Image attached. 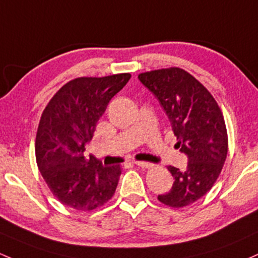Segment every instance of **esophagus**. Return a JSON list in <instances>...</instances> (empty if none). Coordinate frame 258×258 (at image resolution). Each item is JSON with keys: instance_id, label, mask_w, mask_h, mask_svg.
Returning a JSON list of instances; mask_svg holds the SVG:
<instances>
[{"instance_id": "obj_1", "label": "esophagus", "mask_w": 258, "mask_h": 258, "mask_svg": "<svg viewBox=\"0 0 258 258\" xmlns=\"http://www.w3.org/2000/svg\"><path fill=\"white\" fill-rule=\"evenodd\" d=\"M134 163L136 164V165H138V166H141V168H144V169H149V168H152L153 166V164H151V163H147V161H134Z\"/></svg>"}]
</instances>
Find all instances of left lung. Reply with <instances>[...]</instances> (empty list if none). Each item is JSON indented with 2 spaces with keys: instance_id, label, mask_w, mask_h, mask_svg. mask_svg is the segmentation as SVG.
Listing matches in <instances>:
<instances>
[{
  "instance_id": "1",
  "label": "left lung",
  "mask_w": 258,
  "mask_h": 258,
  "mask_svg": "<svg viewBox=\"0 0 258 258\" xmlns=\"http://www.w3.org/2000/svg\"><path fill=\"white\" fill-rule=\"evenodd\" d=\"M138 79L158 99L177 138V148L188 159L185 170L168 166L174 183L158 200L169 207H185L205 196L222 171L228 154L224 117L211 93L186 71H151Z\"/></svg>"
}]
</instances>
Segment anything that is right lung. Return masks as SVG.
I'll return each mask as SVG.
<instances>
[{
	"instance_id": "add662e5",
	"label": "right lung",
	"mask_w": 258,
	"mask_h": 258,
	"mask_svg": "<svg viewBox=\"0 0 258 258\" xmlns=\"http://www.w3.org/2000/svg\"><path fill=\"white\" fill-rule=\"evenodd\" d=\"M131 78L130 73L70 81L42 112L35 141L38 168L53 196L77 211H93L115 194L120 165L104 166L84 157L107 104Z\"/></svg>"
}]
</instances>
